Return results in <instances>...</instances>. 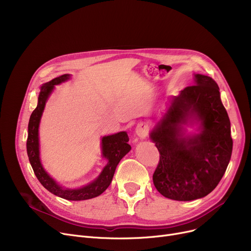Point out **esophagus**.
Returning <instances> with one entry per match:
<instances>
[{
    "label": "esophagus",
    "instance_id": "1",
    "mask_svg": "<svg viewBox=\"0 0 251 251\" xmlns=\"http://www.w3.org/2000/svg\"><path fill=\"white\" fill-rule=\"evenodd\" d=\"M135 133L140 138H146L149 134V125L147 123H139L135 128Z\"/></svg>",
    "mask_w": 251,
    "mask_h": 251
}]
</instances>
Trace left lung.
<instances>
[{"label": "left lung", "instance_id": "obj_1", "mask_svg": "<svg viewBox=\"0 0 251 251\" xmlns=\"http://www.w3.org/2000/svg\"><path fill=\"white\" fill-rule=\"evenodd\" d=\"M195 84L174 97L168 112L151 132L160 152L153 184L167 199L189 201L206 196L229 165L231 124L217 82L195 74ZM200 122V134L185 136L182 125Z\"/></svg>", "mask_w": 251, "mask_h": 251}]
</instances>
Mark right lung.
<instances>
[{"mask_svg": "<svg viewBox=\"0 0 251 251\" xmlns=\"http://www.w3.org/2000/svg\"><path fill=\"white\" fill-rule=\"evenodd\" d=\"M70 77L69 74H64L52 80L43 84L41 87V92L38 96L37 107L32 112L29 123H28V136L27 142H26V150H27L28 159L30 165L33 169V172L41 182L42 185L59 197H62L67 201H85L94 199V197L101 194L105 189L109 187L112 182L113 176L115 174V170L117 165L122 160V157L128 153L131 150L130 144L128 143L129 137L125 131L119 132L113 135L104 136L101 138V151L102 156L108 160V164L105 165L101 171L100 175L88 185L78 188V189H64L56 183V181L50 178L43 168L39 159V143H38V126L39 121L45 109L46 101L54 89L55 85L60 84Z\"/></svg>", "mask_w": 251, "mask_h": 251, "instance_id": "right-lung-1", "label": "right lung"}]
</instances>
